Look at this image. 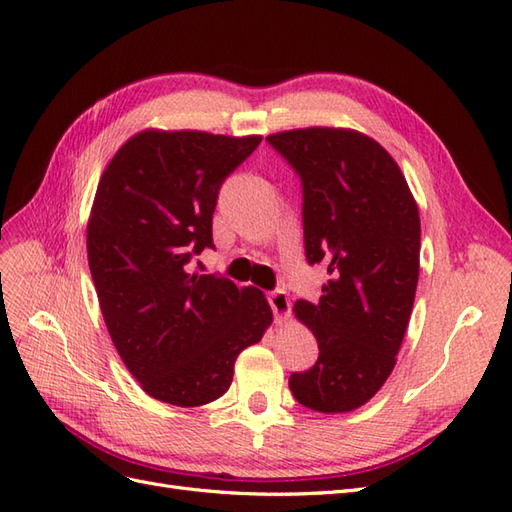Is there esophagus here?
Wrapping results in <instances>:
<instances>
[{"label":"esophagus","instance_id":"1","mask_svg":"<svg viewBox=\"0 0 512 512\" xmlns=\"http://www.w3.org/2000/svg\"><path fill=\"white\" fill-rule=\"evenodd\" d=\"M267 301H269V305L273 309L277 322H282V320H286L290 316V299H288L286 290H282V288L271 290L267 294Z\"/></svg>","mask_w":512,"mask_h":512}]
</instances>
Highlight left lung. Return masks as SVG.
<instances>
[{
  "instance_id": "8db88e82",
  "label": "left lung",
  "mask_w": 512,
  "mask_h": 512,
  "mask_svg": "<svg viewBox=\"0 0 512 512\" xmlns=\"http://www.w3.org/2000/svg\"><path fill=\"white\" fill-rule=\"evenodd\" d=\"M267 141L303 185L305 258L329 273L320 301L294 303L320 354L288 386L309 410L350 412L380 391L404 342L418 284V207L389 151L361 132L305 128Z\"/></svg>"
}]
</instances>
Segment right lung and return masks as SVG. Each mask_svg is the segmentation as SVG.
Wrapping results in <instances>:
<instances>
[{
	"instance_id": "obj_1",
	"label": "right lung",
	"mask_w": 512,
	"mask_h": 512,
	"mask_svg": "<svg viewBox=\"0 0 512 512\" xmlns=\"http://www.w3.org/2000/svg\"><path fill=\"white\" fill-rule=\"evenodd\" d=\"M262 136L145 130L100 177L87 224V260L106 329L153 399L194 408L222 397L241 350L273 322L265 294L188 262L213 247L224 179Z\"/></svg>"
}]
</instances>
